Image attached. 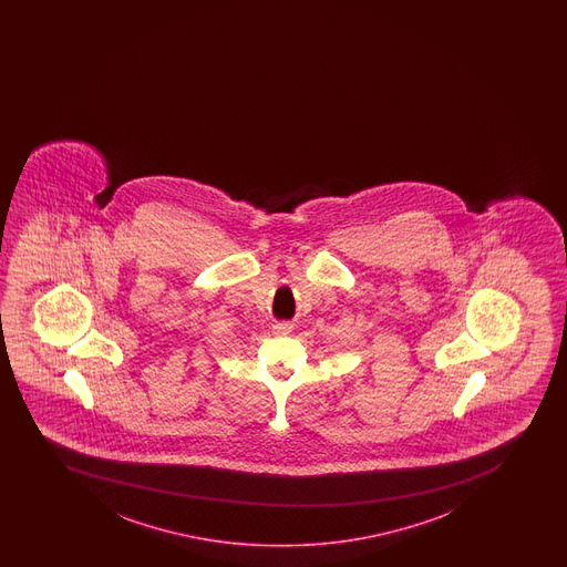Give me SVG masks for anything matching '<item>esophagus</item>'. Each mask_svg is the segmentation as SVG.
Here are the masks:
<instances>
[{"label": "esophagus", "mask_w": 567, "mask_h": 567, "mask_svg": "<svg viewBox=\"0 0 567 567\" xmlns=\"http://www.w3.org/2000/svg\"><path fill=\"white\" fill-rule=\"evenodd\" d=\"M289 331H291V326L286 323V321H284V323H276V326H274V332H276V334H287Z\"/></svg>", "instance_id": "34e87169"}]
</instances>
